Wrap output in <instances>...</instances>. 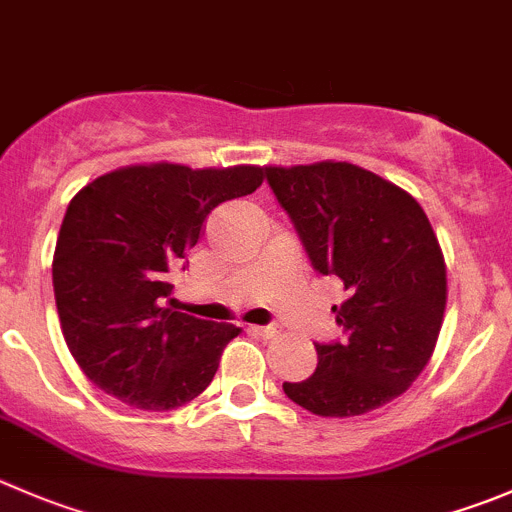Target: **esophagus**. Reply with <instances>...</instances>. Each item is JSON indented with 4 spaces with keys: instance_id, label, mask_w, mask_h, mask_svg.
<instances>
[{
    "instance_id": "1",
    "label": "esophagus",
    "mask_w": 512,
    "mask_h": 512,
    "mask_svg": "<svg viewBox=\"0 0 512 512\" xmlns=\"http://www.w3.org/2000/svg\"><path fill=\"white\" fill-rule=\"evenodd\" d=\"M250 332H255V335L262 337V340H275V337L280 335V330H277V327H257V325H252Z\"/></svg>"
}]
</instances>
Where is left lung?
Segmentation results:
<instances>
[{"mask_svg": "<svg viewBox=\"0 0 512 512\" xmlns=\"http://www.w3.org/2000/svg\"><path fill=\"white\" fill-rule=\"evenodd\" d=\"M312 265L347 300L345 340L315 345L317 370L285 382L287 398L322 418H352L400 398L428 367L448 302L438 235L410 192L352 162L265 167Z\"/></svg>", "mask_w": 512, "mask_h": 512, "instance_id": "left-lung-1", "label": "left lung"}]
</instances>
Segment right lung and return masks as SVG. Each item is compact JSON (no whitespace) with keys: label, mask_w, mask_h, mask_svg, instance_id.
<instances>
[{"label":"right lung","mask_w":512,"mask_h":512,"mask_svg":"<svg viewBox=\"0 0 512 512\" xmlns=\"http://www.w3.org/2000/svg\"><path fill=\"white\" fill-rule=\"evenodd\" d=\"M262 180L260 165L150 162L107 172L72 197L54 247V300L64 342L99 390L162 413L210 385L240 327L165 307L167 272L200 242L217 205Z\"/></svg>","instance_id":"1"}]
</instances>
